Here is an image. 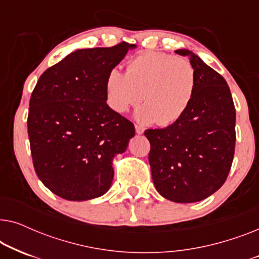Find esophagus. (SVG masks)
Returning <instances> with one entry per match:
<instances>
[{
	"label": "esophagus",
	"instance_id": "esophagus-1",
	"mask_svg": "<svg viewBox=\"0 0 259 259\" xmlns=\"http://www.w3.org/2000/svg\"><path fill=\"white\" fill-rule=\"evenodd\" d=\"M136 132H137V134H143L144 133V127H141L139 125H136Z\"/></svg>",
	"mask_w": 259,
	"mask_h": 259
}]
</instances>
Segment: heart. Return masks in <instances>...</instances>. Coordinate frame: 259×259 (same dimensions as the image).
Here are the masks:
<instances>
[{
	"label": "heart",
	"instance_id": "obj_1",
	"mask_svg": "<svg viewBox=\"0 0 259 259\" xmlns=\"http://www.w3.org/2000/svg\"><path fill=\"white\" fill-rule=\"evenodd\" d=\"M197 91V73L189 60L164 52H146L128 62L126 73L108 72L105 81L106 100L116 113L138 108L141 123L166 127L182 120L192 105Z\"/></svg>",
	"mask_w": 259,
	"mask_h": 259
}]
</instances>
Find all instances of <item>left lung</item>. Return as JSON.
<instances>
[{
    "label": "left lung",
    "mask_w": 259,
    "mask_h": 259,
    "mask_svg": "<svg viewBox=\"0 0 259 259\" xmlns=\"http://www.w3.org/2000/svg\"><path fill=\"white\" fill-rule=\"evenodd\" d=\"M197 73L193 102L175 125L146 130L148 161L159 193L175 203H196L225 183L236 143V109L224 77L187 49Z\"/></svg>",
    "instance_id": "obj_1"
}]
</instances>
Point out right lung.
I'll return each mask as SVG.
<instances>
[{
	"label": "right lung",
	"mask_w": 259,
	"mask_h": 259,
	"mask_svg": "<svg viewBox=\"0 0 259 259\" xmlns=\"http://www.w3.org/2000/svg\"><path fill=\"white\" fill-rule=\"evenodd\" d=\"M136 45L77 49L42 74L28 113L35 172L67 200L105 194L112 185L113 158L123 153L134 125L107 105L105 81Z\"/></svg>",
	"instance_id": "add662e5"
}]
</instances>
